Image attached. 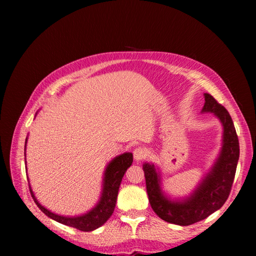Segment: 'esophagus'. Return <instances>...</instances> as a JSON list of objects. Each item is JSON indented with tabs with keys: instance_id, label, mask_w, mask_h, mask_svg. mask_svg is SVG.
<instances>
[{
	"instance_id": "34e87169",
	"label": "esophagus",
	"mask_w": 256,
	"mask_h": 256,
	"mask_svg": "<svg viewBox=\"0 0 256 256\" xmlns=\"http://www.w3.org/2000/svg\"><path fill=\"white\" fill-rule=\"evenodd\" d=\"M133 155H134V160L140 162L145 158L146 155H148V152H146V150L143 148H136L133 152Z\"/></svg>"
}]
</instances>
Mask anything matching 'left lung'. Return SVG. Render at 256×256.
Returning a JSON list of instances; mask_svg holds the SVG:
<instances>
[{"instance_id":"1","label":"left lung","mask_w":256,"mask_h":256,"mask_svg":"<svg viewBox=\"0 0 256 256\" xmlns=\"http://www.w3.org/2000/svg\"><path fill=\"white\" fill-rule=\"evenodd\" d=\"M208 112L214 114L224 128L222 148L209 172L206 174L192 194L184 198L168 197L162 189L158 167L152 162L143 164L150 206L168 224L190 226L204 220L219 210L230 194L240 156L238 138L229 112L214 96L204 94V106L201 113Z\"/></svg>"}]
</instances>
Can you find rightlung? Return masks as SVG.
I'll use <instances>...</instances> for the list:
<instances>
[{
    "label": "right lung",
    "instance_id": "1",
    "mask_svg": "<svg viewBox=\"0 0 256 256\" xmlns=\"http://www.w3.org/2000/svg\"><path fill=\"white\" fill-rule=\"evenodd\" d=\"M26 144H27V138L25 142V152H26ZM26 157V153H24ZM133 162V154L132 153H124L118 155L108 162L106 167L104 174H103V180H102V192L100 199L98 201L96 204L86 212L84 214L80 216H60L58 214H55L50 210L45 208L44 206L40 204V201L35 197L34 192H32V187L30 184V190L32 194V197L34 199L35 204H37L44 214L52 220H55L59 224L72 226L78 229L80 231L89 232L94 231L98 228H100L108 221V219L112 216L114 208H116V198L118 194V188L121 184L122 178L124 176L125 172L128 170V168L132 165ZM26 164V158H25ZM27 170V167H26Z\"/></svg>",
    "mask_w": 256,
    "mask_h": 256
}]
</instances>
